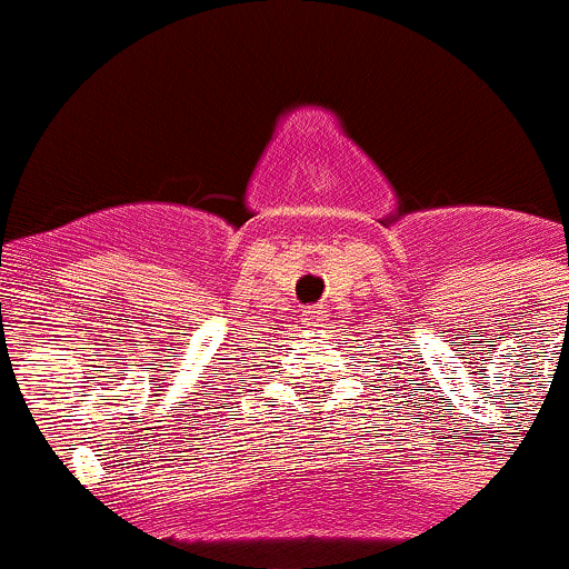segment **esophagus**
Listing matches in <instances>:
<instances>
[{"mask_svg":"<svg viewBox=\"0 0 569 569\" xmlns=\"http://www.w3.org/2000/svg\"><path fill=\"white\" fill-rule=\"evenodd\" d=\"M303 318H307L309 323H315V320L320 318V307H309V309H303Z\"/></svg>","mask_w":569,"mask_h":569,"instance_id":"1","label":"esophagus"}]
</instances>
